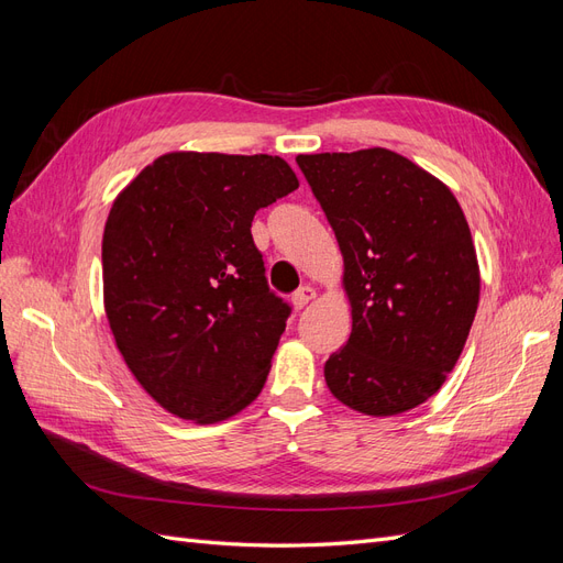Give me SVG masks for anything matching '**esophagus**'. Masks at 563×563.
<instances>
[{
    "label": "esophagus",
    "mask_w": 563,
    "mask_h": 563,
    "mask_svg": "<svg viewBox=\"0 0 563 563\" xmlns=\"http://www.w3.org/2000/svg\"><path fill=\"white\" fill-rule=\"evenodd\" d=\"M317 298V291H314V288L312 286H302V288H298V291L294 294V308L296 310H302L305 308V305H308V302H312Z\"/></svg>",
    "instance_id": "esophagus-1"
}]
</instances>
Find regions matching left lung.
<instances>
[{
	"label": "left lung",
	"mask_w": 563,
	"mask_h": 563,
	"mask_svg": "<svg viewBox=\"0 0 563 563\" xmlns=\"http://www.w3.org/2000/svg\"><path fill=\"white\" fill-rule=\"evenodd\" d=\"M296 162L335 232L352 308L323 378L352 411H411L446 383L479 305L467 218L449 185L385 147Z\"/></svg>",
	"instance_id": "obj_1"
}]
</instances>
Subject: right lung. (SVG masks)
<instances>
[{
  "instance_id": "1",
  "label": "right lung",
  "mask_w": 563,
  "mask_h": 563,
  "mask_svg": "<svg viewBox=\"0 0 563 563\" xmlns=\"http://www.w3.org/2000/svg\"><path fill=\"white\" fill-rule=\"evenodd\" d=\"M294 190L282 157L168 152L112 201L106 314L164 411L213 424L261 395L291 308L269 291L251 220Z\"/></svg>"
}]
</instances>
